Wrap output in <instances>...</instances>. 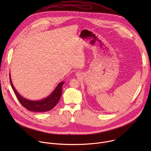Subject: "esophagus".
Returning a JSON list of instances; mask_svg holds the SVG:
<instances>
[{
    "label": "esophagus",
    "instance_id": "1",
    "mask_svg": "<svg viewBox=\"0 0 151 151\" xmlns=\"http://www.w3.org/2000/svg\"><path fill=\"white\" fill-rule=\"evenodd\" d=\"M79 75V73H76V76H78Z\"/></svg>",
    "mask_w": 151,
    "mask_h": 151
}]
</instances>
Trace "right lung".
Instances as JSON below:
<instances>
[{
    "label": "right lung",
    "mask_w": 151,
    "mask_h": 151,
    "mask_svg": "<svg viewBox=\"0 0 151 151\" xmlns=\"http://www.w3.org/2000/svg\"><path fill=\"white\" fill-rule=\"evenodd\" d=\"M9 78L12 90H14L20 103L27 110L37 112H47L54 108V106L58 103L60 99L62 93V87L64 83V81L58 83L54 91L47 97L39 100H31L22 97L16 90L12 82L10 72Z\"/></svg>",
    "instance_id": "1"
}]
</instances>
